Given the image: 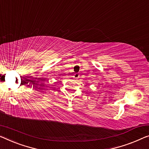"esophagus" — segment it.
I'll return each mask as SVG.
<instances>
[{"mask_svg": "<svg viewBox=\"0 0 149 149\" xmlns=\"http://www.w3.org/2000/svg\"><path fill=\"white\" fill-rule=\"evenodd\" d=\"M74 77V78H75V79L79 78V74H75Z\"/></svg>", "mask_w": 149, "mask_h": 149, "instance_id": "obj_1", "label": "esophagus"}]
</instances>
